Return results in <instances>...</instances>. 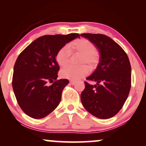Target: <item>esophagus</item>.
<instances>
[{
	"label": "esophagus",
	"instance_id": "1",
	"mask_svg": "<svg viewBox=\"0 0 146 146\" xmlns=\"http://www.w3.org/2000/svg\"><path fill=\"white\" fill-rule=\"evenodd\" d=\"M69 82H70V84H72V85H75V83H76V82H74V81H72V80H71V81H70Z\"/></svg>",
	"mask_w": 146,
	"mask_h": 146
}]
</instances>
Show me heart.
<instances>
[{
	"label": "heart",
	"mask_w": 146,
	"mask_h": 146,
	"mask_svg": "<svg viewBox=\"0 0 146 146\" xmlns=\"http://www.w3.org/2000/svg\"><path fill=\"white\" fill-rule=\"evenodd\" d=\"M71 52H75L81 54L79 64V67L68 66L60 71V76L62 78L68 79L72 81H77L84 78L88 73V67L90 69H93L99 63L98 53L95 46L88 40L82 38L73 42L68 46L62 47L56 54V61L62 67L66 66L69 64ZM88 66V68L85 66Z\"/></svg>",
	"instance_id": "b5f03b06"
}]
</instances>
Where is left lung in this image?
Segmentation results:
<instances>
[{
  "mask_svg": "<svg viewBox=\"0 0 146 146\" xmlns=\"http://www.w3.org/2000/svg\"><path fill=\"white\" fill-rule=\"evenodd\" d=\"M93 42L100 52V62L85 82L81 102L87 111L98 118L106 119L121 109L131 87V66L123 49L113 39L104 34L82 33Z\"/></svg>",
  "mask_w": 146,
  "mask_h": 146,
  "instance_id": "1",
  "label": "left lung"
}]
</instances>
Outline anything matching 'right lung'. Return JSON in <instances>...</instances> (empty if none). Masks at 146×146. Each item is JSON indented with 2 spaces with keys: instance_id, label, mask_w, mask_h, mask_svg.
I'll use <instances>...</instances> for the list:
<instances>
[{
  "instance_id": "obj_1",
  "label": "right lung",
  "mask_w": 146,
  "mask_h": 146,
  "mask_svg": "<svg viewBox=\"0 0 146 146\" xmlns=\"http://www.w3.org/2000/svg\"><path fill=\"white\" fill-rule=\"evenodd\" d=\"M80 38L78 33L45 35L21 52L14 67L12 87L23 111L34 119L47 116L59 105L66 79L58 80L60 67L56 54L66 43ZM53 84L47 86V82Z\"/></svg>"
}]
</instances>
